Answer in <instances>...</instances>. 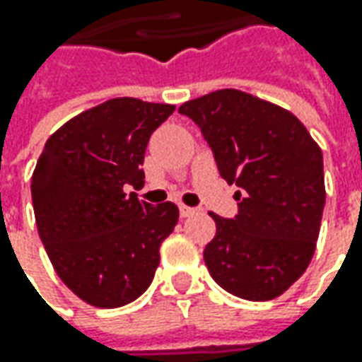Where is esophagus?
Masks as SVG:
<instances>
[{"instance_id": "1", "label": "esophagus", "mask_w": 362, "mask_h": 362, "mask_svg": "<svg viewBox=\"0 0 362 362\" xmlns=\"http://www.w3.org/2000/svg\"><path fill=\"white\" fill-rule=\"evenodd\" d=\"M195 214V209L193 207H187V205H179V216L181 217H189Z\"/></svg>"}]
</instances>
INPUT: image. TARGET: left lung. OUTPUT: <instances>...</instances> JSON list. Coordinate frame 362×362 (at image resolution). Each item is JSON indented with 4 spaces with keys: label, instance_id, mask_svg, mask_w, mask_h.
I'll return each instance as SVG.
<instances>
[{
    "label": "left lung",
    "instance_id": "8db88e82",
    "mask_svg": "<svg viewBox=\"0 0 362 362\" xmlns=\"http://www.w3.org/2000/svg\"><path fill=\"white\" fill-rule=\"evenodd\" d=\"M238 185V214H211L216 238L203 259L223 290L264 302L308 268L325 209L322 151L292 112L240 90H216L179 106Z\"/></svg>",
    "mask_w": 362,
    "mask_h": 362
}]
</instances>
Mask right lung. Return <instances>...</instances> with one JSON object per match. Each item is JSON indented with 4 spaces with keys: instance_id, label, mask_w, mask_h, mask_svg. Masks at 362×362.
<instances>
[{
    "instance_id": "add662e5",
    "label": "right lung",
    "mask_w": 362,
    "mask_h": 362,
    "mask_svg": "<svg viewBox=\"0 0 362 362\" xmlns=\"http://www.w3.org/2000/svg\"><path fill=\"white\" fill-rule=\"evenodd\" d=\"M173 105L112 98L68 120L46 141L32 175L40 240L64 284L96 308H119L153 282L173 231L171 202H139L151 134Z\"/></svg>"
}]
</instances>
